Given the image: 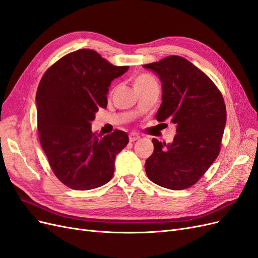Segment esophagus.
Wrapping results in <instances>:
<instances>
[{"label": "esophagus", "instance_id": "34e87169", "mask_svg": "<svg viewBox=\"0 0 258 258\" xmlns=\"http://www.w3.org/2000/svg\"><path fill=\"white\" fill-rule=\"evenodd\" d=\"M139 139H140V136H138L136 134H130L129 135V141L130 142H135V141H137V140H139Z\"/></svg>", "mask_w": 258, "mask_h": 258}]
</instances>
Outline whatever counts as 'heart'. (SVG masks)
<instances>
[{
  "label": "heart",
  "instance_id": "obj_1",
  "mask_svg": "<svg viewBox=\"0 0 258 258\" xmlns=\"http://www.w3.org/2000/svg\"><path fill=\"white\" fill-rule=\"evenodd\" d=\"M148 80H152L151 77H148L146 75H140L139 77H137L136 81H135V84H138V83H142V82H145V81H148Z\"/></svg>",
  "mask_w": 258,
  "mask_h": 258
}]
</instances>
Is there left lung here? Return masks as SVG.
<instances>
[{
    "mask_svg": "<svg viewBox=\"0 0 258 258\" xmlns=\"http://www.w3.org/2000/svg\"><path fill=\"white\" fill-rule=\"evenodd\" d=\"M143 68L157 74L162 102L156 119L176 124L172 143L153 139L145 172L168 189L188 188L217 158L226 124V106L214 83L191 62L170 56Z\"/></svg>",
    "mask_w": 258,
    "mask_h": 258,
    "instance_id": "left-lung-1",
    "label": "left lung"
}]
</instances>
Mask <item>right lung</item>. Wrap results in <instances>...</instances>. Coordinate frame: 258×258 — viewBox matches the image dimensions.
<instances>
[{
	"mask_svg": "<svg viewBox=\"0 0 258 258\" xmlns=\"http://www.w3.org/2000/svg\"><path fill=\"white\" fill-rule=\"evenodd\" d=\"M128 69L92 49H79L42 77L35 98L38 137L54 175L70 188L93 189L113 177L115 157L128 144V135L93 134L91 121L99 107H106L111 83Z\"/></svg>",
	"mask_w": 258,
	"mask_h": 258,
	"instance_id": "add662e5",
	"label": "right lung"
}]
</instances>
